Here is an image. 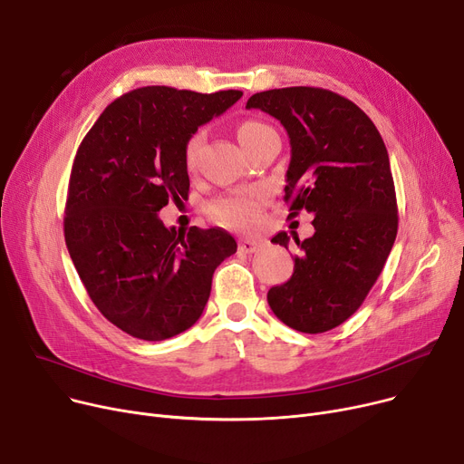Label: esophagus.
<instances>
[{"label":"esophagus","instance_id":"1","mask_svg":"<svg viewBox=\"0 0 464 464\" xmlns=\"http://www.w3.org/2000/svg\"><path fill=\"white\" fill-rule=\"evenodd\" d=\"M265 246V242L261 238H254V237H246V238H240L238 242V250L245 252V254H254L259 252Z\"/></svg>","mask_w":464,"mask_h":464}]
</instances>
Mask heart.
<instances>
[{"mask_svg":"<svg viewBox=\"0 0 464 464\" xmlns=\"http://www.w3.org/2000/svg\"><path fill=\"white\" fill-rule=\"evenodd\" d=\"M266 128L269 126L261 124L257 120H245L237 126V139L242 146H246ZM201 142H203V131H195L184 146V160L189 169H193L195 161H198ZM261 203H263V191L245 189V191L229 195V198L214 201L210 205V214L214 219H218V222H222L227 227L248 229L257 222Z\"/></svg>","mask_w":464,"mask_h":464,"instance_id":"heart-1","label":"heart"}]
</instances>
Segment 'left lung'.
Returning a JSON list of instances; mask_svg holds the SVG:
<instances>
[{"label":"left lung","mask_w":464,"mask_h":464,"mask_svg":"<svg viewBox=\"0 0 464 464\" xmlns=\"http://www.w3.org/2000/svg\"><path fill=\"white\" fill-rule=\"evenodd\" d=\"M246 109L280 120L291 160L285 173L289 216H314V235L299 240L294 275L266 294L287 327L325 333L362 304L397 237V198L389 156L372 120L346 97L291 86L254 93ZM273 242L287 248L280 231Z\"/></svg>","instance_id":"obj_1"}]
</instances>
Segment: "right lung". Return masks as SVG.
I'll return each mask as SVG.
<instances>
[{
  "label": "right lung",
  "mask_w": 464,
  "mask_h": 464,
  "mask_svg": "<svg viewBox=\"0 0 464 464\" xmlns=\"http://www.w3.org/2000/svg\"><path fill=\"white\" fill-rule=\"evenodd\" d=\"M242 97L144 86L114 100L71 169L63 233L90 299L124 333L158 343L201 318L216 266L237 252L222 227H165L188 199V139Z\"/></svg>",
  "instance_id": "1"
}]
</instances>
